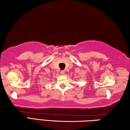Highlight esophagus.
I'll return each mask as SVG.
<instances>
[{"label": "esophagus", "mask_w": 130, "mask_h": 130, "mask_svg": "<svg viewBox=\"0 0 130 130\" xmlns=\"http://www.w3.org/2000/svg\"><path fill=\"white\" fill-rule=\"evenodd\" d=\"M61 75H65V71H61Z\"/></svg>", "instance_id": "obj_1"}]
</instances>
